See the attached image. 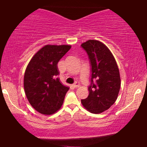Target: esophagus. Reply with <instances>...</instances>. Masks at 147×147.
<instances>
[{
  "instance_id": "esophagus-1",
  "label": "esophagus",
  "mask_w": 147,
  "mask_h": 147,
  "mask_svg": "<svg viewBox=\"0 0 147 147\" xmlns=\"http://www.w3.org/2000/svg\"><path fill=\"white\" fill-rule=\"evenodd\" d=\"M73 86L74 87V88H78V87L80 86V84L78 82H74L73 84Z\"/></svg>"
}]
</instances>
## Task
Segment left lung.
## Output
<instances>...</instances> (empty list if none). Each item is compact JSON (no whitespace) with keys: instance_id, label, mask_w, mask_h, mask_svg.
<instances>
[{"instance_id":"8db88e82","label":"left lung","mask_w":147,"mask_h":147,"mask_svg":"<svg viewBox=\"0 0 147 147\" xmlns=\"http://www.w3.org/2000/svg\"><path fill=\"white\" fill-rule=\"evenodd\" d=\"M90 62L89 95L81 102L93 113H100L115 103L121 88L119 71L113 54L102 42L90 39L81 45Z\"/></svg>"}]
</instances>
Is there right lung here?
I'll use <instances>...</instances> for the list:
<instances>
[{
  "label": "right lung",
  "instance_id": "1",
  "mask_svg": "<svg viewBox=\"0 0 147 147\" xmlns=\"http://www.w3.org/2000/svg\"><path fill=\"white\" fill-rule=\"evenodd\" d=\"M70 45H45L33 56L26 69L24 88L31 106L41 114L51 115L63 104L69 90L59 81L58 64Z\"/></svg>",
  "mask_w": 147,
  "mask_h": 147
}]
</instances>
